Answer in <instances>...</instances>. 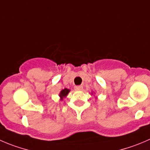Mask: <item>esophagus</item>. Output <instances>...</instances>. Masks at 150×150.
<instances>
[{
  "mask_svg": "<svg viewBox=\"0 0 150 150\" xmlns=\"http://www.w3.org/2000/svg\"><path fill=\"white\" fill-rule=\"evenodd\" d=\"M75 90L76 91H82V88H83V86H82V85H77V86H75Z\"/></svg>",
  "mask_w": 150,
  "mask_h": 150,
  "instance_id": "34e87169",
  "label": "esophagus"
}]
</instances>
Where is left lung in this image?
Wrapping results in <instances>:
<instances>
[{
  "label": "left lung",
  "instance_id": "1",
  "mask_svg": "<svg viewBox=\"0 0 150 150\" xmlns=\"http://www.w3.org/2000/svg\"><path fill=\"white\" fill-rule=\"evenodd\" d=\"M92 93V95H93V93ZM96 98H97V97H96Z\"/></svg>",
  "mask_w": 150,
  "mask_h": 150
}]
</instances>
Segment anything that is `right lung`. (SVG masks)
Listing matches in <instances>:
<instances>
[{
	"label": "right lung",
	"instance_id": "add662e5",
	"mask_svg": "<svg viewBox=\"0 0 150 150\" xmlns=\"http://www.w3.org/2000/svg\"><path fill=\"white\" fill-rule=\"evenodd\" d=\"M70 89H68V88H65V89L62 90V91H60V93H59V96L60 97V100L62 101L63 100L64 98H65L68 96V93L70 92Z\"/></svg>",
	"mask_w": 150,
	"mask_h": 150
}]
</instances>
